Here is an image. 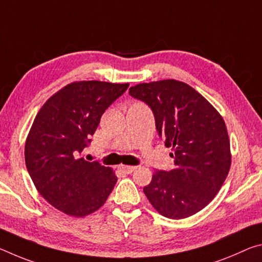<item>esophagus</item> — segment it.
<instances>
[{
    "label": "esophagus",
    "instance_id": "esophagus-1",
    "mask_svg": "<svg viewBox=\"0 0 262 262\" xmlns=\"http://www.w3.org/2000/svg\"><path fill=\"white\" fill-rule=\"evenodd\" d=\"M120 168L121 170L123 171V172H126V173H132V172H134L136 168H137V166H129V165H121L120 166Z\"/></svg>",
    "mask_w": 262,
    "mask_h": 262
}]
</instances>
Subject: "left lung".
<instances>
[{"mask_svg": "<svg viewBox=\"0 0 262 262\" xmlns=\"http://www.w3.org/2000/svg\"><path fill=\"white\" fill-rule=\"evenodd\" d=\"M129 95L152 110L158 135L174 158L173 170H156L145 196L172 220L203 209L227 179L231 152L227 126L209 101L176 79L141 83Z\"/></svg>", "mask_w": 262, "mask_h": 262, "instance_id": "left-lung-1", "label": "left lung"}]
</instances>
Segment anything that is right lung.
Returning <instances> with one entry per match:
<instances>
[{
	"mask_svg": "<svg viewBox=\"0 0 262 262\" xmlns=\"http://www.w3.org/2000/svg\"><path fill=\"white\" fill-rule=\"evenodd\" d=\"M129 84L81 81L66 85L39 111L25 143V164L35 188L64 214L98 210L117 183L111 167L81 155L108 106Z\"/></svg>",
	"mask_w": 262,
	"mask_h": 262,
	"instance_id": "right-lung-1",
	"label": "right lung"
}]
</instances>
